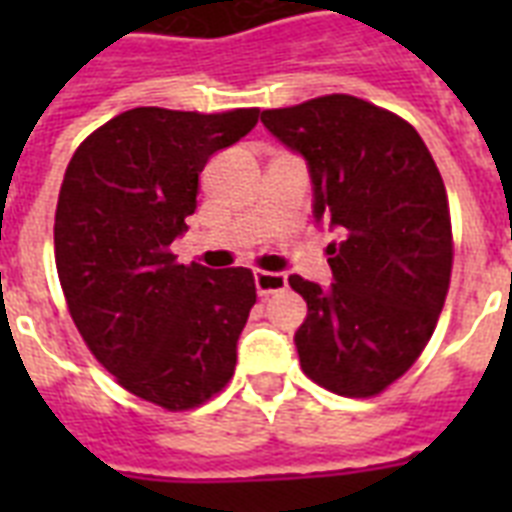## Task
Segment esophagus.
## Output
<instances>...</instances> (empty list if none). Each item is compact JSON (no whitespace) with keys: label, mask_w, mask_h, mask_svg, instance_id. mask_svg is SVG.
<instances>
[{"label":"esophagus","mask_w":512,"mask_h":512,"mask_svg":"<svg viewBox=\"0 0 512 512\" xmlns=\"http://www.w3.org/2000/svg\"><path fill=\"white\" fill-rule=\"evenodd\" d=\"M255 287H257V295L260 297H268V295H273V292H284V289H287V273L257 271Z\"/></svg>","instance_id":"34e87169"}]
</instances>
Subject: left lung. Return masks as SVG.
<instances>
[{
  "mask_svg": "<svg viewBox=\"0 0 512 512\" xmlns=\"http://www.w3.org/2000/svg\"><path fill=\"white\" fill-rule=\"evenodd\" d=\"M263 124L308 159L316 220L340 228L329 244L335 284L303 276L300 366L337 396L372 398L420 358L452 281L449 199L428 146L393 111L353 95L268 108Z\"/></svg>",
  "mask_w": 512,
  "mask_h": 512,
  "instance_id": "obj_1",
  "label": "left lung"
}]
</instances>
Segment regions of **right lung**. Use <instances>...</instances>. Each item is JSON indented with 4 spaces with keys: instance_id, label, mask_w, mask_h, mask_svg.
Masks as SVG:
<instances>
[{
    "instance_id": "add662e5",
    "label": "right lung",
    "mask_w": 512,
    "mask_h": 512,
    "mask_svg": "<svg viewBox=\"0 0 512 512\" xmlns=\"http://www.w3.org/2000/svg\"><path fill=\"white\" fill-rule=\"evenodd\" d=\"M143 106L108 119L71 156L55 209V268L84 345L132 396L196 409L231 382L257 300L249 268L177 263L199 172L257 124Z\"/></svg>"
}]
</instances>
